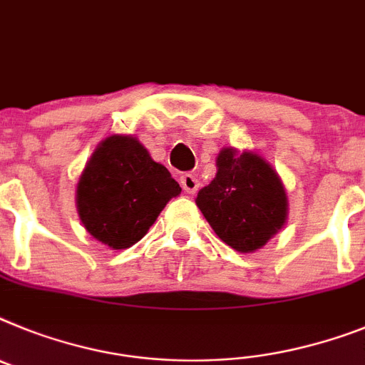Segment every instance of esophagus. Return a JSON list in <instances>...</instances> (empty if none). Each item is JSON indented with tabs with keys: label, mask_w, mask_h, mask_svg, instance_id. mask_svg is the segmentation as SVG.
<instances>
[{
	"label": "esophagus",
	"mask_w": 365,
	"mask_h": 365,
	"mask_svg": "<svg viewBox=\"0 0 365 365\" xmlns=\"http://www.w3.org/2000/svg\"><path fill=\"white\" fill-rule=\"evenodd\" d=\"M180 186H182V190L188 192V194H195L199 190L197 177L192 175V173H185V175L180 177Z\"/></svg>",
	"instance_id": "34e87169"
}]
</instances>
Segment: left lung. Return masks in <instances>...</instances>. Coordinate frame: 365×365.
<instances>
[{"label":"left lung","instance_id":"8db88e82","mask_svg":"<svg viewBox=\"0 0 365 365\" xmlns=\"http://www.w3.org/2000/svg\"><path fill=\"white\" fill-rule=\"evenodd\" d=\"M217 173L199 190L197 203L221 242L240 253H253L279 232L288 217L282 180L260 155L223 148Z\"/></svg>","mask_w":365,"mask_h":365}]
</instances>
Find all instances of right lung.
I'll return each instance as SVG.
<instances>
[{"instance_id":"obj_1","label":"right lung","mask_w":365,"mask_h":365,"mask_svg":"<svg viewBox=\"0 0 365 365\" xmlns=\"http://www.w3.org/2000/svg\"><path fill=\"white\" fill-rule=\"evenodd\" d=\"M179 194V182L135 136L112 135L96 148L81 173L77 212L98 242L127 249L144 238L162 208Z\"/></svg>"}]
</instances>
